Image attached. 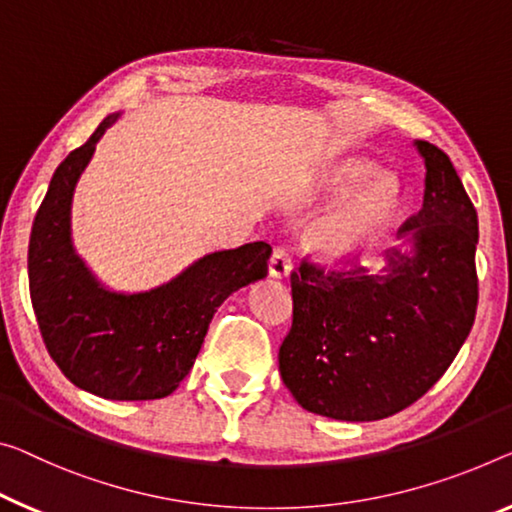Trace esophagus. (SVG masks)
<instances>
[{"mask_svg": "<svg viewBox=\"0 0 512 512\" xmlns=\"http://www.w3.org/2000/svg\"><path fill=\"white\" fill-rule=\"evenodd\" d=\"M293 272V258H290L288 249H274V254L270 258V274L274 279H283Z\"/></svg>", "mask_w": 512, "mask_h": 512, "instance_id": "esophagus-1", "label": "esophagus"}]
</instances>
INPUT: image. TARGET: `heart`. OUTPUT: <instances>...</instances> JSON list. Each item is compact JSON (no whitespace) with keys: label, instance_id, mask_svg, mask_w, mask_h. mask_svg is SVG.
Listing matches in <instances>:
<instances>
[{"label":"heart","instance_id":"1","mask_svg":"<svg viewBox=\"0 0 512 512\" xmlns=\"http://www.w3.org/2000/svg\"><path fill=\"white\" fill-rule=\"evenodd\" d=\"M375 164L364 157H350L329 171L327 185L343 192L373 174ZM400 203V180L382 171L357 187L332 217L313 233V245L329 256H345L364 245L387 222Z\"/></svg>","mask_w":512,"mask_h":512}]
</instances>
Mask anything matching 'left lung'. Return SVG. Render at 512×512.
Wrapping results in <instances>:
<instances>
[{
  "label": "left lung",
  "instance_id": "8db88e82",
  "mask_svg": "<svg viewBox=\"0 0 512 512\" xmlns=\"http://www.w3.org/2000/svg\"><path fill=\"white\" fill-rule=\"evenodd\" d=\"M426 164L423 206L384 251L382 272L290 274L293 327L279 348L297 403L338 421L387 419L446 373L474 325L478 215L444 151L414 141Z\"/></svg>",
  "mask_w": 512,
  "mask_h": 512
}]
</instances>
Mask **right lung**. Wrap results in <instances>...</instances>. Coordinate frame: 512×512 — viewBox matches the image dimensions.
I'll return each instance as SVG.
<instances>
[{"instance_id": "right-lung-1", "label": "right lung", "mask_w": 512, "mask_h": 512, "mask_svg": "<svg viewBox=\"0 0 512 512\" xmlns=\"http://www.w3.org/2000/svg\"><path fill=\"white\" fill-rule=\"evenodd\" d=\"M119 116L109 114L54 171L31 229L29 293L45 348L75 387L107 400H155L190 373L226 297L267 277L272 247L212 251L141 293L107 288L75 251L70 212L96 144Z\"/></svg>"}]
</instances>
